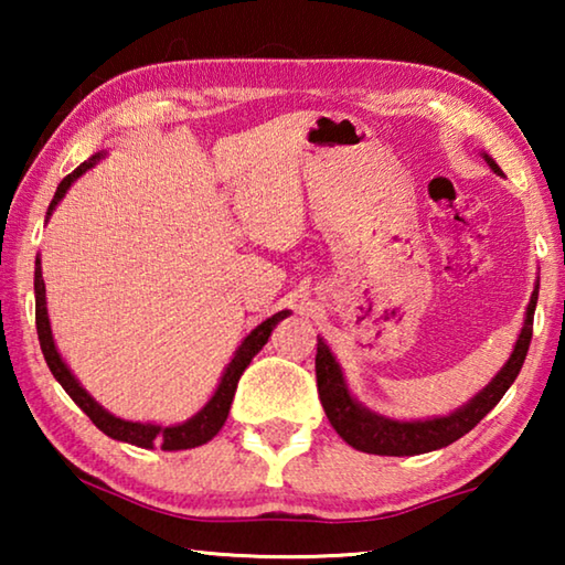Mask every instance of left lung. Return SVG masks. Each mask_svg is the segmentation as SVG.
<instances>
[{
  "label": "left lung",
  "mask_w": 565,
  "mask_h": 565,
  "mask_svg": "<svg viewBox=\"0 0 565 565\" xmlns=\"http://www.w3.org/2000/svg\"><path fill=\"white\" fill-rule=\"evenodd\" d=\"M489 167L501 174L499 164L493 159L486 157ZM535 301H539V284L531 296L529 309H525V323L521 329V337L515 341V349L505 366L499 371L489 386L481 394L471 398V404L454 411L451 416L431 418V420H391L384 416H376L359 406L351 398L347 384H343L341 369L337 359L331 356L327 343L319 339L317 343V386L321 406L327 411L331 426L337 428V434L349 446L363 454H376V456H416L426 451H436L448 444L458 441L466 436L471 428L481 420L489 411L499 404L505 391L519 376V371L525 361V353L531 347L533 337V311Z\"/></svg>",
  "instance_id": "1"
}]
</instances>
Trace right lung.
Listing matches in <instances>:
<instances>
[{"mask_svg": "<svg viewBox=\"0 0 565 565\" xmlns=\"http://www.w3.org/2000/svg\"><path fill=\"white\" fill-rule=\"evenodd\" d=\"M97 157H92L89 161H84V164L76 167L72 174H66L62 179V184L56 186V194L50 204V212L52 209L60 204V199L66 194V189H70L76 179H79L84 171L92 169L97 164ZM34 296H36V306H34V319H36V337H40V347L44 353V361L50 371L54 374V379L60 381L62 388L66 394L72 396V401L76 406H79L84 414L92 418V424L99 428L111 438H117V441H127L131 446H141V448H164V451H184V448H194V446H202L206 441H212V438L218 434V428L224 426V420L228 416V408H232V401L236 394V384L238 379H242L244 369L252 363V359L256 353L262 351V347L271 337V329L279 323L284 317H289V311H279L274 313L271 319H266L264 323H259L248 337L244 339L242 347L234 353L232 363H228L224 376H222V384H218L216 394L212 396V401L199 411L194 418H189L186 424L181 426H154V424H134V420H121L117 416H111L109 411H104L97 401H94L87 391L79 386V381L72 376V371L66 369V363L62 361L60 353H56L54 347V339H52V329H50V317H46V299H44V279H42V266L40 259H36V269H34Z\"/></svg>", "mask_w": 565, "mask_h": 565, "instance_id": "add662e5", "label": "right lung"}]
</instances>
